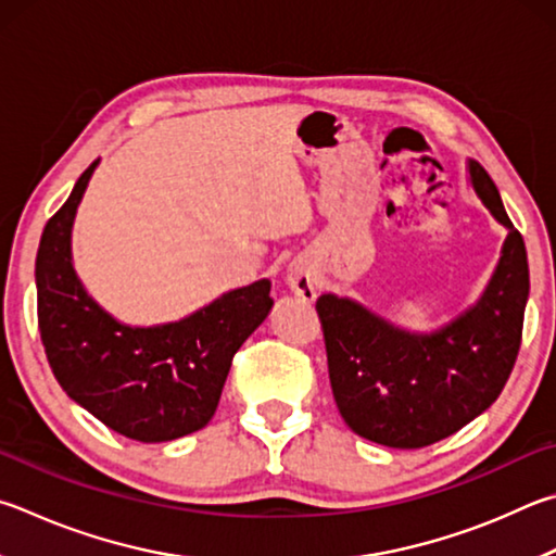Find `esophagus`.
Here are the masks:
<instances>
[{"mask_svg": "<svg viewBox=\"0 0 556 556\" xmlns=\"http://www.w3.org/2000/svg\"><path fill=\"white\" fill-rule=\"evenodd\" d=\"M287 281L296 296H301L304 301L316 299V277H313V269L308 262H301V260L294 262V265L289 267Z\"/></svg>", "mask_w": 556, "mask_h": 556, "instance_id": "1", "label": "esophagus"}]
</instances>
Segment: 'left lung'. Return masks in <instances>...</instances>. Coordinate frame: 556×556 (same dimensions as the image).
Returning <instances> with one entry per match:
<instances>
[{
	"instance_id": "1",
	"label": "left lung",
	"mask_w": 556,
	"mask_h": 556,
	"mask_svg": "<svg viewBox=\"0 0 556 556\" xmlns=\"http://www.w3.org/2000/svg\"><path fill=\"white\" fill-rule=\"evenodd\" d=\"M469 173L483 204L508 228L477 306L432 336H410L350 299L316 301L340 416L379 445L418 450L457 432L498 399L518 359L528 252L486 169L471 160Z\"/></svg>"
}]
</instances>
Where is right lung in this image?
<instances>
[{"label":"right lung","instance_id":"1","mask_svg":"<svg viewBox=\"0 0 556 556\" xmlns=\"http://www.w3.org/2000/svg\"><path fill=\"white\" fill-rule=\"evenodd\" d=\"M97 160L48 218L36 255L38 330L60 387L138 442H167L214 418L230 362L271 308L269 279L228 291L179 323L121 326L79 285L70 257L75 211Z\"/></svg>","mask_w":556,"mask_h":556}]
</instances>
